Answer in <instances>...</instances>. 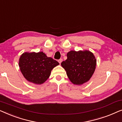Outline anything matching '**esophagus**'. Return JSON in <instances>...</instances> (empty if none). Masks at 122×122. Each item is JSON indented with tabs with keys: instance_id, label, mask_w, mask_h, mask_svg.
Instances as JSON below:
<instances>
[{
	"instance_id": "esophagus-1",
	"label": "esophagus",
	"mask_w": 122,
	"mask_h": 122,
	"mask_svg": "<svg viewBox=\"0 0 122 122\" xmlns=\"http://www.w3.org/2000/svg\"><path fill=\"white\" fill-rule=\"evenodd\" d=\"M62 61H63V59H61H61L58 60V62L59 63V64H61V63L62 62Z\"/></svg>"
}]
</instances>
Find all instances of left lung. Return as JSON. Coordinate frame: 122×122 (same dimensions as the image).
Here are the masks:
<instances>
[{
    "label": "left lung",
    "mask_w": 122,
    "mask_h": 122,
    "mask_svg": "<svg viewBox=\"0 0 122 122\" xmlns=\"http://www.w3.org/2000/svg\"><path fill=\"white\" fill-rule=\"evenodd\" d=\"M66 56L67 59L61 65L71 82L81 85L89 81L96 69L97 61L94 54L89 51H71Z\"/></svg>",
    "instance_id": "left-lung-1"
}]
</instances>
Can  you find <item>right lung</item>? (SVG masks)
Segmentation results:
<instances>
[{"mask_svg": "<svg viewBox=\"0 0 122 122\" xmlns=\"http://www.w3.org/2000/svg\"><path fill=\"white\" fill-rule=\"evenodd\" d=\"M59 63L42 51L24 53L19 58V66L21 73L28 81L36 84L44 83L51 71Z\"/></svg>", "mask_w": 122, "mask_h": 122, "instance_id": "add662e5", "label": "right lung"}]
</instances>
